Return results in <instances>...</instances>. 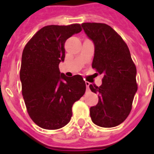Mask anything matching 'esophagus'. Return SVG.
Instances as JSON below:
<instances>
[{
  "instance_id": "1",
  "label": "esophagus",
  "mask_w": 154,
  "mask_h": 154,
  "mask_svg": "<svg viewBox=\"0 0 154 154\" xmlns=\"http://www.w3.org/2000/svg\"><path fill=\"white\" fill-rule=\"evenodd\" d=\"M85 85H86L87 89H89V82H85Z\"/></svg>"
}]
</instances>
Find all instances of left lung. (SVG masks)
<instances>
[{
    "instance_id": "left-lung-1",
    "label": "left lung",
    "mask_w": 154,
    "mask_h": 154,
    "mask_svg": "<svg viewBox=\"0 0 154 154\" xmlns=\"http://www.w3.org/2000/svg\"><path fill=\"white\" fill-rule=\"evenodd\" d=\"M82 26L94 44L92 67L103 75L101 86L89 85L99 94L98 103L90 108L92 122L104 128L117 126L131 111L137 90L136 66L125 42L109 25L83 23Z\"/></svg>"
}]
</instances>
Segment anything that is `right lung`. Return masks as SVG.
<instances>
[{
	"mask_svg": "<svg viewBox=\"0 0 154 154\" xmlns=\"http://www.w3.org/2000/svg\"><path fill=\"white\" fill-rule=\"evenodd\" d=\"M81 31L79 24L45 26L23 50L20 71L23 98L31 119L42 129L66 125L73 103L85 93L81 75L68 77L59 69L65 60V41Z\"/></svg>",
	"mask_w": 154,
	"mask_h": 154,
	"instance_id": "add662e5",
	"label": "right lung"
}]
</instances>
